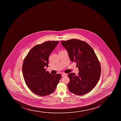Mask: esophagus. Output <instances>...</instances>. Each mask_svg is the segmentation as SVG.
<instances>
[{"label": "esophagus", "mask_w": 121, "mask_h": 121, "mask_svg": "<svg viewBox=\"0 0 121 121\" xmlns=\"http://www.w3.org/2000/svg\"><path fill=\"white\" fill-rule=\"evenodd\" d=\"M61 75H62L63 77H66V76H67V74H65V73H62V74H61Z\"/></svg>", "instance_id": "obj_1"}]
</instances>
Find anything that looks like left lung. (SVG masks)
<instances>
[{
	"instance_id": "8db88e82",
	"label": "left lung",
	"mask_w": 121,
	"mask_h": 121,
	"mask_svg": "<svg viewBox=\"0 0 121 121\" xmlns=\"http://www.w3.org/2000/svg\"><path fill=\"white\" fill-rule=\"evenodd\" d=\"M68 52L70 59L75 62L79 69L78 75L69 74L70 92L81 95L90 92L97 85L101 74L99 60L92 47L87 43L77 39L62 41Z\"/></svg>"
}]
</instances>
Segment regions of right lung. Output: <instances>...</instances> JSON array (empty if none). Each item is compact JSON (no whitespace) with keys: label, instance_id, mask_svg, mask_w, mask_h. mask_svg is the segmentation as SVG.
Segmentation results:
<instances>
[{"label":"right lung","instance_id":"right-lung-1","mask_svg":"<svg viewBox=\"0 0 121 121\" xmlns=\"http://www.w3.org/2000/svg\"><path fill=\"white\" fill-rule=\"evenodd\" d=\"M59 41H48L32 48L25 57L22 67L26 84L35 94L44 96L55 91L61 74H52L46 71L48 57Z\"/></svg>","mask_w":121,"mask_h":121}]
</instances>
